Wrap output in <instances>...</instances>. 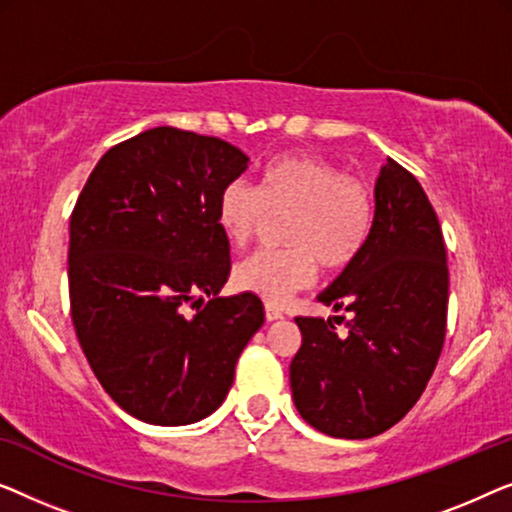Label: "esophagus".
<instances>
[{
	"mask_svg": "<svg viewBox=\"0 0 512 512\" xmlns=\"http://www.w3.org/2000/svg\"><path fill=\"white\" fill-rule=\"evenodd\" d=\"M264 318L269 322L280 320V318H283V311H280V308L273 306V304H264Z\"/></svg>",
	"mask_w": 512,
	"mask_h": 512,
	"instance_id": "obj_1",
	"label": "esophagus"
}]
</instances>
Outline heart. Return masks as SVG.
Returning <instances> with one entry per match:
<instances>
[{"instance_id":"b5f03b06","label":"heart","mask_w":512,"mask_h":512,"mask_svg":"<svg viewBox=\"0 0 512 512\" xmlns=\"http://www.w3.org/2000/svg\"><path fill=\"white\" fill-rule=\"evenodd\" d=\"M285 250H259L234 269V283L266 304H283L313 283L318 262L338 271L366 246L373 222L371 194L325 157H276L257 187L232 181L218 197V225L234 246L262 232L269 215H287Z\"/></svg>"}]
</instances>
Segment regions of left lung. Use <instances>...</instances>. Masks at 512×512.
I'll use <instances>...</instances> for the list:
<instances>
[{
    "label": "left lung",
    "mask_w": 512,
    "mask_h": 512,
    "mask_svg": "<svg viewBox=\"0 0 512 512\" xmlns=\"http://www.w3.org/2000/svg\"><path fill=\"white\" fill-rule=\"evenodd\" d=\"M318 299L349 315L348 331L336 334L331 320L294 318L301 329L290 364L294 406L327 436L383 434L422 397L448 322L441 225L422 185L399 162L380 169L362 253Z\"/></svg>",
    "instance_id": "8db88e82"
}]
</instances>
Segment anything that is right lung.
<instances>
[{
    "label": "right lung",
    "mask_w": 512,
    "mask_h": 512,
    "mask_svg": "<svg viewBox=\"0 0 512 512\" xmlns=\"http://www.w3.org/2000/svg\"><path fill=\"white\" fill-rule=\"evenodd\" d=\"M246 169L248 155L218 136L155 127L113 146L78 194L71 320L106 394L136 420L211 415L264 325L257 294L218 297L232 269L218 197Z\"/></svg>",
    "instance_id": "right-lung-1"
}]
</instances>
